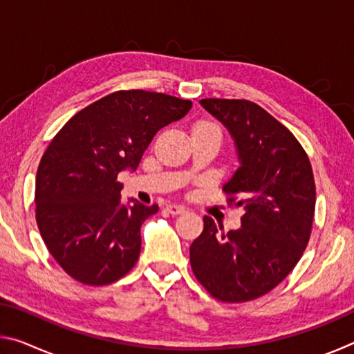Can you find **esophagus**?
<instances>
[{
	"label": "esophagus",
	"instance_id": "1",
	"mask_svg": "<svg viewBox=\"0 0 354 354\" xmlns=\"http://www.w3.org/2000/svg\"><path fill=\"white\" fill-rule=\"evenodd\" d=\"M167 211H169L173 215H178V214L185 212V207L183 205H169V206H167Z\"/></svg>",
	"mask_w": 354,
	"mask_h": 354
}]
</instances>
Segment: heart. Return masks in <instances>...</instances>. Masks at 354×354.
<instances>
[{"mask_svg": "<svg viewBox=\"0 0 354 354\" xmlns=\"http://www.w3.org/2000/svg\"><path fill=\"white\" fill-rule=\"evenodd\" d=\"M200 127H206V128H215L214 124H207V123H205V124H200Z\"/></svg>", "mask_w": 354, "mask_h": 354, "instance_id": "1", "label": "heart"}]
</instances>
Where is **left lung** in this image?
<instances>
[{"label":"left lung","instance_id":"8db88e82","mask_svg":"<svg viewBox=\"0 0 354 354\" xmlns=\"http://www.w3.org/2000/svg\"><path fill=\"white\" fill-rule=\"evenodd\" d=\"M200 104L234 142L239 169L223 185L243 206L242 227L221 232L211 217L190 245L196 279L214 298L242 303L274 289L301 257L315 209L313 167L289 129L247 100Z\"/></svg>","mask_w":354,"mask_h":354}]
</instances>
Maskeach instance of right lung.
<instances>
[{"instance_id": "obj_1", "label": "right lung", "mask_w": 354, "mask_h": 354, "mask_svg": "<svg viewBox=\"0 0 354 354\" xmlns=\"http://www.w3.org/2000/svg\"><path fill=\"white\" fill-rule=\"evenodd\" d=\"M192 101L120 91L71 117L40 160L35 218L46 248L71 278L104 286L140 254V226L158 205L122 200L118 173L134 171L159 129L187 115Z\"/></svg>"}]
</instances>
